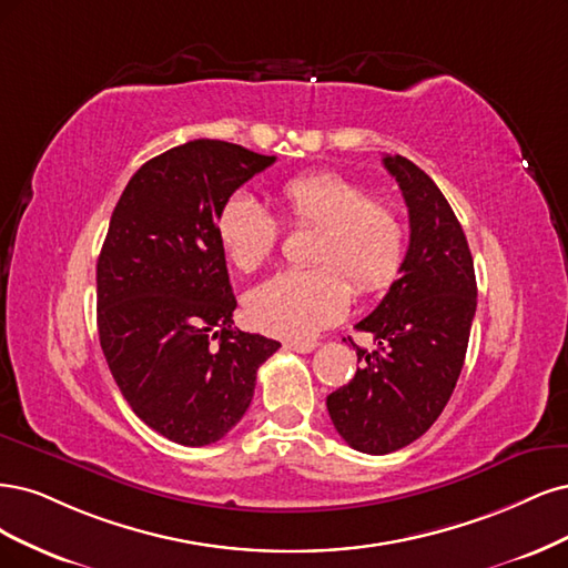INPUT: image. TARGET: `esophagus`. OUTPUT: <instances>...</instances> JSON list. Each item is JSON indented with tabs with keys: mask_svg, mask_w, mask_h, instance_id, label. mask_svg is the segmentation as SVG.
<instances>
[{
	"mask_svg": "<svg viewBox=\"0 0 568 568\" xmlns=\"http://www.w3.org/2000/svg\"><path fill=\"white\" fill-rule=\"evenodd\" d=\"M316 342H285V349L297 352V354H311L316 349Z\"/></svg>",
	"mask_w": 568,
	"mask_h": 568,
	"instance_id": "34e87169",
	"label": "esophagus"
}]
</instances>
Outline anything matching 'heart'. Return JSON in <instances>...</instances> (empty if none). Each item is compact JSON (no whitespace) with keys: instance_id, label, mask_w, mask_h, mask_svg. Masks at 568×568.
Returning a JSON list of instances; mask_svg holds the SVG:
<instances>
[{"instance_id":"1","label":"heart","mask_w":568,"mask_h":568,"mask_svg":"<svg viewBox=\"0 0 568 568\" xmlns=\"http://www.w3.org/2000/svg\"><path fill=\"white\" fill-rule=\"evenodd\" d=\"M278 200L292 226L316 229L308 260L314 268H290L254 287L247 316L260 331L285 339H311L337 323L361 295L387 290L406 262L408 231L389 200L368 197L358 181L337 172L290 176ZM216 235L235 268H260L273 254L281 224L252 195L237 191L216 214Z\"/></svg>"}]
</instances>
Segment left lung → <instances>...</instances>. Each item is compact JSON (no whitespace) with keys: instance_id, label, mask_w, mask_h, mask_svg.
Returning <instances> with one entry per match:
<instances>
[{"instance_id":"1","label":"left lung","mask_w":568,"mask_h":568,"mask_svg":"<svg viewBox=\"0 0 568 568\" xmlns=\"http://www.w3.org/2000/svg\"><path fill=\"white\" fill-rule=\"evenodd\" d=\"M382 162L408 205L410 245L400 278L356 325L373 333L377 349L356 346L365 365L325 400L344 442L371 455L413 444L444 413L477 311L471 252L448 200L408 158Z\"/></svg>"}]
</instances>
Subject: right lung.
<instances>
[{
  "instance_id": "add662e5",
  "label": "right lung",
  "mask_w": 568,
  "mask_h": 568,
  "mask_svg": "<svg viewBox=\"0 0 568 568\" xmlns=\"http://www.w3.org/2000/svg\"><path fill=\"white\" fill-rule=\"evenodd\" d=\"M273 162L195 139L141 164L113 210L97 264L101 349L126 404L174 444L224 438L281 346L233 327L216 235L224 200Z\"/></svg>"
}]
</instances>
